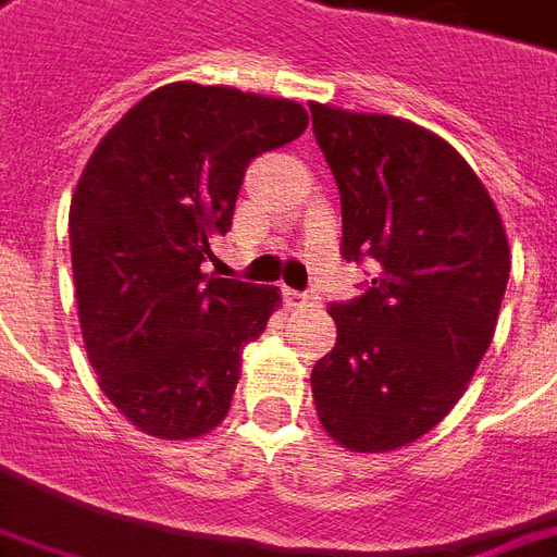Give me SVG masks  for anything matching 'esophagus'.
<instances>
[{
    "label": "esophagus",
    "mask_w": 557,
    "mask_h": 557,
    "mask_svg": "<svg viewBox=\"0 0 557 557\" xmlns=\"http://www.w3.org/2000/svg\"><path fill=\"white\" fill-rule=\"evenodd\" d=\"M283 297H286L288 307H312V304H318L315 292H295V288H286Z\"/></svg>",
    "instance_id": "1"
}]
</instances>
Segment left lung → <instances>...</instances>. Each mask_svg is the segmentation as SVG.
<instances>
[{
  "label": "left lung",
  "instance_id": "left-lung-1",
  "mask_svg": "<svg viewBox=\"0 0 557 557\" xmlns=\"http://www.w3.org/2000/svg\"><path fill=\"white\" fill-rule=\"evenodd\" d=\"M342 193V253L376 262L326 309L335 347L312 368L330 438L406 447L447 418L494 338L511 253L496 203L456 148L409 119L309 104Z\"/></svg>",
  "mask_w": 557,
  "mask_h": 557
}]
</instances>
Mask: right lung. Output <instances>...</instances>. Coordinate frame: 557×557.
I'll return each mask as SVG.
<instances>
[{
    "instance_id": "right-lung-1",
    "label": "right lung",
    "mask_w": 557,
    "mask_h": 557,
    "mask_svg": "<svg viewBox=\"0 0 557 557\" xmlns=\"http://www.w3.org/2000/svg\"><path fill=\"white\" fill-rule=\"evenodd\" d=\"M309 125L297 101L193 81L148 92L110 127L70 207L72 277L101 392L137 430L198 438L231 409L242 350L277 286L203 274L253 157Z\"/></svg>"
}]
</instances>
